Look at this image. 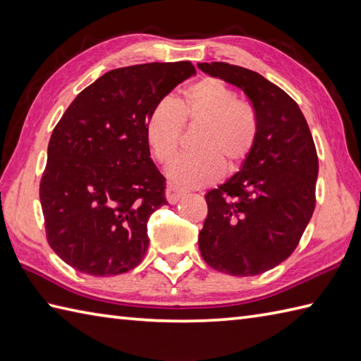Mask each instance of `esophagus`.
Segmentation results:
<instances>
[{
    "mask_svg": "<svg viewBox=\"0 0 361 361\" xmlns=\"http://www.w3.org/2000/svg\"><path fill=\"white\" fill-rule=\"evenodd\" d=\"M164 194H166V200L171 203V204H175L183 195H185V192H183V190H180L178 188H175L172 185H167Z\"/></svg>",
    "mask_w": 361,
    "mask_h": 361,
    "instance_id": "1",
    "label": "esophagus"
}]
</instances>
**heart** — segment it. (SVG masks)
<instances>
[{
  "label": "heart",
  "instance_id": "heart-1",
  "mask_svg": "<svg viewBox=\"0 0 361 361\" xmlns=\"http://www.w3.org/2000/svg\"><path fill=\"white\" fill-rule=\"evenodd\" d=\"M185 127H200L195 153L183 155L169 169V176L183 188H200L217 181L221 172L239 171L255 150L259 118L252 106L237 99L234 90L219 78H202L176 101L161 99L145 119V136L158 163L175 158Z\"/></svg>",
  "mask_w": 361,
  "mask_h": 361
}]
</instances>
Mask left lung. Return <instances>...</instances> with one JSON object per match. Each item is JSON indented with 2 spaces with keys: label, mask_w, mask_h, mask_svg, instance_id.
Here are the masks:
<instances>
[{
  "label": "left lung",
  "mask_w": 361,
  "mask_h": 361,
  "mask_svg": "<svg viewBox=\"0 0 361 361\" xmlns=\"http://www.w3.org/2000/svg\"><path fill=\"white\" fill-rule=\"evenodd\" d=\"M198 68L243 90L259 118L242 171L204 195L198 248L214 270L256 276L286 260L307 228L317 203V147L299 105L278 85L225 62Z\"/></svg>",
  "instance_id": "left-lung-1"
}]
</instances>
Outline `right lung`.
Returning a JSON list of instances; mask_svg holds the SVG:
<instances>
[{"label":"right lung","mask_w":361,"mask_h":361,"mask_svg":"<svg viewBox=\"0 0 361 361\" xmlns=\"http://www.w3.org/2000/svg\"><path fill=\"white\" fill-rule=\"evenodd\" d=\"M194 73L190 62L109 71L80 91L54 127L40 180L46 240L78 271L114 276L141 264L149 217L167 203L145 119Z\"/></svg>","instance_id":"add662e5"}]
</instances>
